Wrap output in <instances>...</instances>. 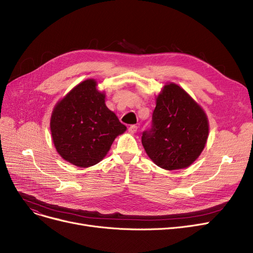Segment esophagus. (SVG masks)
I'll use <instances>...</instances> for the list:
<instances>
[{
	"label": "esophagus",
	"mask_w": 253,
	"mask_h": 253,
	"mask_svg": "<svg viewBox=\"0 0 253 253\" xmlns=\"http://www.w3.org/2000/svg\"><path fill=\"white\" fill-rule=\"evenodd\" d=\"M128 131H129L130 133H135V132L137 131V126H136V125H131V126H129V128H128Z\"/></svg>",
	"instance_id": "obj_1"
}]
</instances>
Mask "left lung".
Segmentation results:
<instances>
[{"label":"left lung","mask_w":253,"mask_h":253,"mask_svg":"<svg viewBox=\"0 0 253 253\" xmlns=\"http://www.w3.org/2000/svg\"><path fill=\"white\" fill-rule=\"evenodd\" d=\"M208 136L202 108L177 84L165 85L156 99L151 127L142 135L148 156L163 169H183L197 160Z\"/></svg>","instance_id":"8db88e82"}]
</instances>
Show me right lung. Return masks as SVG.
<instances>
[{
  "instance_id": "right-lung-1",
  "label": "right lung",
  "mask_w": 253,
  "mask_h": 253,
  "mask_svg": "<svg viewBox=\"0 0 253 253\" xmlns=\"http://www.w3.org/2000/svg\"><path fill=\"white\" fill-rule=\"evenodd\" d=\"M89 79L74 87L55 106L51 132L56 150L69 163L86 168L98 164L126 126L105 105V95Z\"/></svg>"
}]
</instances>
